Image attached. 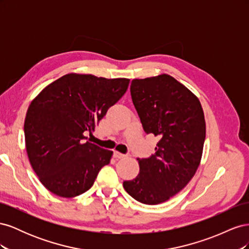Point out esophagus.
<instances>
[{"label":"esophagus","mask_w":249,"mask_h":249,"mask_svg":"<svg viewBox=\"0 0 249 249\" xmlns=\"http://www.w3.org/2000/svg\"><path fill=\"white\" fill-rule=\"evenodd\" d=\"M113 156H114V158H116V159H123V158L125 157V155L119 153V152H116V150H114V153H113Z\"/></svg>","instance_id":"esophagus-1"}]
</instances>
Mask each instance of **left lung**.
Segmentation results:
<instances>
[{
  "label": "left lung",
  "instance_id": "obj_1",
  "mask_svg": "<svg viewBox=\"0 0 249 249\" xmlns=\"http://www.w3.org/2000/svg\"><path fill=\"white\" fill-rule=\"evenodd\" d=\"M131 96L143 130L161 139L155 154L139 160V175L124 180L133 198L158 205L189 183L199 165L206 139L205 115L198 99L168 74L135 79Z\"/></svg>",
  "mask_w": 249,
  "mask_h": 249
}]
</instances>
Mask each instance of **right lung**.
Here are the masks:
<instances>
[{
    "instance_id": "1",
    "label": "right lung",
    "mask_w": 249,
    "mask_h": 249,
    "mask_svg": "<svg viewBox=\"0 0 249 249\" xmlns=\"http://www.w3.org/2000/svg\"><path fill=\"white\" fill-rule=\"evenodd\" d=\"M129 79L65 74L35 97L25 119L26 149L42 185L74 197L92 187L112 152L89 142L95 125L129 86Z\"/></svg>"
}]
</instances>
